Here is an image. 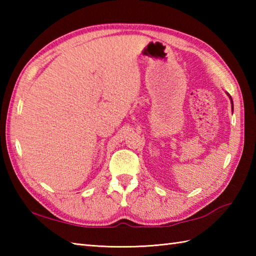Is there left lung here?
Returning <instances> with one entry per match:
<instances>
[{
	"mask_svg": "<svg viewBox=\"0 0 256 256\" xmlns=\"http://www.w3.org/2000/svg\"><path fill=\"white\" fill-rule=\"evenodd\" d=\"M228 96H229V94H228ZM230 99H231V96H230ZM231 103H232V111H233V101H232V99H231Z\"/></svg>",
	"mask_w": 256,
	"mask_h": 256,
	"instance_id": "obj_1",
	"label": "left lung"
}]
</instances>
